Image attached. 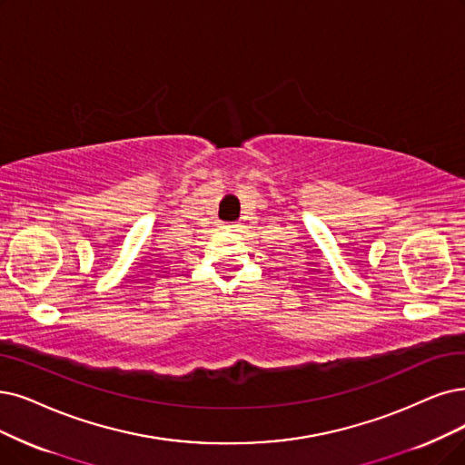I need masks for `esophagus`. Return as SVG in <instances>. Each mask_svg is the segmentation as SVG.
I'll return each instance as SVG.
<instances>
[{"mask_svg": "<svg viewBox=\"0 0 465 465\" xmlns=\"http://www.w3.org/2000/svg\"><path fill=\"white\" fill-rule=\"evenodd\" d=\"M229 229H232V231H236V229H240V225H229Z\"/></svg>", "mask_w": 465, "mask_h": 465, "instance_id": "34e87169", "label": "esophagus"}]
</instances>
